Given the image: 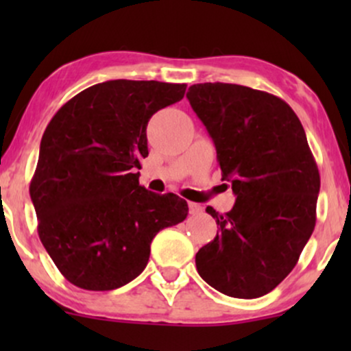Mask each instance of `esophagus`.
Returning <instances> with one entry per match:
<instances>
[{
    "label": "esophagus",
    "mask_w": 351,
    "mask_h": 351,
    "mask_svg": "<svg viewBox=\"0 0 351 351\" xmlns=\"http://www.w3.org/2000/svg\"><path fill=\"white\" fill-rule=\"evenodd\" d=\"M188 208H189V215H193V216L201 215V213H203V206H201V204L189 203V204H188Z\"/></svg>",
    "instance_id": "obj_1"
}]
</instances>
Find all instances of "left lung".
<instances>
[{"label": "left lung", "mask_w": 351, "mask_h": 351, "mask_svg": "<svg viewBox=\"0 0 351 351\" xmlns=\"http://www.w3.org/2000/svg\"><path fill=\"white\" fill-rule=\"evenodd\" d=\"M186 97L236 195L226 215L206 208L219 232L196 269L224 295L263 297L295 267L315 228L320 175L305 130L289 104L251 87L195 84Z\"/></svg>", "instance_id": "obj_1"}]
</instances>
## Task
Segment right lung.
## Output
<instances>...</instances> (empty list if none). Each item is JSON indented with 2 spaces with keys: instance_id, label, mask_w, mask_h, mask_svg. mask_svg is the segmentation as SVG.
Here are the masks:
<instances>
[{
  "instance_id": "1",
  "label": "right lung",
  "mask_w": 351,
  "mask_h": 351,
  "mask_svg": "<svg viewBox=\"0 0 351 351\" xmlns=\"http://www.w3.org/2000/svg\"><path fill=\"white\" fill-rule=\"evenodd\" d=\"M186 84L107 80L59 108L31 180L39 239L71 284L114 291L147 267L153 237L188 216L186 201L140 186L147 125Z\"/></svg>"
}]
</instances>
